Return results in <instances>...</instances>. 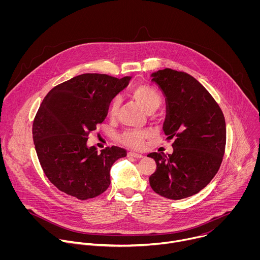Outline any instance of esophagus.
<instances>
[{"instance_id": "34e87169", "label": "esophagus", "mask_w": 260, "mask_h": 260, "mask_svg": "<svg viewBox=\"0 0 260 260\" xmlns=\"http://www.w3.org/2000/svg\"><path fill=\"white\" fill-rule=\"evenodd\" d=\"M127 156H128V157H133V158H136V159L143 158V155H142V154L135 153V152H128V153H127Z\"/></svg>"}]
</instances>
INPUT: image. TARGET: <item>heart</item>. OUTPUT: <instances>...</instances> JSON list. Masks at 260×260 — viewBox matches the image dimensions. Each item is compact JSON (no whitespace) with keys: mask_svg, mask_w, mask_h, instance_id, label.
Masks as SVG:
<instances>
[{"mask_svg":"<svg viewBox=\"0 0 260 260\" xmlns=\"http://www.w3.org/2000/svg\"><path fill=\"white\" fill-rule=\"evenodd\" d=\"M131 95L133 99L146 111L148 114H152L160 107L161 96L159 92L151 85L140 84L132 88ZM121 105V99L115 96L108 103L107 115L110 119L117 116ZM149 138V133L147 132H132L126 133L121 137V141L124 145L139 149L143 146L146 139Z\"/></svg>","mask_w":260,"mask_h":260,"instance_id":"obj_1","label":"heart"}]
</instances>
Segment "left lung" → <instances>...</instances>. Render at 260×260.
<instances>
[{
  "mask_svg": "<svg viewBox=\"0 0 260 260\" xmlns=\"http://www.w3.org/2000/svg\"><path fill=\"white\" fill-rule=\"evenodd\" d=\"M151 77L166 96L164 132L174 141V151L147 155L156 162L149 183L157 194L182 200L200 192L217 174L225 150V119L213 96L189 74L165 69Z\"/></svg>",
  "mask_w": 260,
  "mask_h": 260,
  "instance_id": "obj_1",
  "label": "left lung"
}]
</instances>
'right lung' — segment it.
I'll return each instance as SVG.
<instances>
[{"mask_svg":"<svg viewBox=\"0 0 260 260\" xmlns=\"http://www.w3.org/2000/svg\"><path fill=\"white\" fill-rule=\"evenodd\" d=\"M131 79L82 74L44 98L34 119L32 139L44 174L58 190L85 201L109 187L110 169L126 150L112 146L98 153L94 146H87L88 135L105 120L108 103Z\"/></svg>","mask_w":260,"mask_h":260,"instance_id":"right-lung-1","label":"right lung"}]
</instances>
